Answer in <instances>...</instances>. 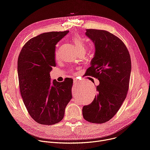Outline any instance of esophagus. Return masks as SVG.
Here are the masks:
<instances>
[{
	"mask_svg": "<svg viewBox=\"0 0 150 150\" xmlns=\"http://www.w3.org/2000/svg\"><path fill=\"white\" fill-rule=\"evenodd\" d=\"M74 82L75 84H78V83H79V81H78L77 79H74Z\"/></svg>",
	"mask_w": 150,
	"mask_h": 150,
	"instance_id": "obj_1",
	"label": "esophagus"
}]
</instances>
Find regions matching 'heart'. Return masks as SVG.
Segmentation results:
<instances>
[{
	"label": "heart",
	"mask_w": 150,
	"mask_h": 150,
	"mask_svg": "<svg viewBox=\"0 0 150 150\" xmlns=\"http://www.w3.org/2000/svg\"><path fill=\"white\" fill-rule=\"evenodd\" d=\"M72 41L74 42V45H75L76 49L78 52L79 51H84V45H83V42L81 39V38L78 35H75L72 37ZM55 56L56 58L58 57L59 56V53H58V51L56 50L55 52Z\"/></svg>",
	"instance_id": "heart-1"
}]
</instances>
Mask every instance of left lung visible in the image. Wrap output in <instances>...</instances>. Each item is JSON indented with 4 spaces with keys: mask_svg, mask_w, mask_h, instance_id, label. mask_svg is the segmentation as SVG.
Here are the masks:
<instances>
[{
    "mask_svg": "<svg viewBox=\"0 0 150 150\" xmlns=\"http://www.w3.org/2000/svg\"><path fill=\"white\" fill-rule=\"evenodd\" d=\"M86 35L94 42V56L86 75L99 80L98 94L93 102L82 108L83 118L93 123L110 120L126 98L131 72V60L123 42L105 31L86 30Z\"/></svg>",
    "mask_w": 150,
    "mask_h": 150,
    "instance_id": "8db88e82",
    "label": "left lung"
}]
</instances>
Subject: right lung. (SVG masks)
Returning <instances> with one entry per match:
<instances>
[{"label": "right lung", "mask_w": 150, "mask_h": 150, "mask_svg": "<svg viewBox=\"0 0 150 150\" xmlns=\"http://www.w3.org/2000/svg\"><path fill=\"white\" fill-rule=\"evenodd\" d=\"M69 31L41 34L28 40L18 59L21 95L31 117L41 125L60 122L72 98L73 79L51 82L50 72L56 67L55 49Z\"/></svg>", "instance_id": "obj_1"}]
</instances>
